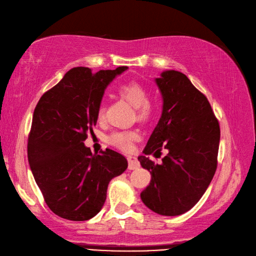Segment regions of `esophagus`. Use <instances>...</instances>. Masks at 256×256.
I'll list each match as a JSON object with an SVG mask.
<instances>
[{
	"label": "esophagus",
	"instance_id": "esophagus-1",
	"mask_svg": "<svg viewBox=\"0 0 256 256\" xmlns=\"http://www.w3.org/2000/svg\"><path fill=\"white\" fill-rule=\"evenodd\" d=\"M127 159H128V164H128L129 170H136V168H138V166H140V162L138 161L136 157H134V156H128Z\"/></svg>",
	"mask_w": 256,
	"mask_h": 256
}]
</instances>
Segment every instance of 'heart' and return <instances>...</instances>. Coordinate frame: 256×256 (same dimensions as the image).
Listing matches in <instances>:
<instances>
[{
    "instance_id": "1",
    "label": "heart",
    "mask_w": 256,
    "mask_h": 256,
    "mask_svg": "<svg viewBox=\"0 0 256 256\" xmlns=\"http://www.w3.org/2000/svg\"><path fill=\"white\" fill-rule=\"evenodd\" d=\"M120 97L134 106L136 118L140 120H148L154 112V104L148 99V92L141 83L130 81L122 84L118 90ZM104 106L102 104L97 112V118L102 120L104 118ZM138 136V130H122L114 131L109 136L108 141L120 150H129L131 144Z\"/></svg>"
}]
</instances>
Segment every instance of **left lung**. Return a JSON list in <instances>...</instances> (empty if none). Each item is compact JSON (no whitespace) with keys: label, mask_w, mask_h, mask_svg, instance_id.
Instances as JSON below:
<instances>
[{"label":"left lung","mask_w":256,"mask_h":256,"mask_svg":"<svg viewBox=\"0 0 256 256\" xmlns=\"http://www.w3.org/2000/svg\"><path fill=\"white\" fill-rule=\"evenodd\" d=\"M154 81L164 106L145 156L138 157L152 175L141 200L154 212L180 216L198 202L216 173L220 126L206 96L187 76L166 70ZM162 146L168 154L154 164L146 154L160 156Z\"/></svg>","instance_id":"left-lung-1"}]
</instances>
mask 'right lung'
<instances>
[{"mask_svg": "<svg viewBox=\"0 0 256 256\" xmlns=\"http://www.w3.org/2000/svg\"><path fill=\"white\" fill-rule=\"evenodd\" d=\"M127 68L92 74L88 67H74L35 108L28 164L46 204L60 218L85 221L95 216L104 204L108 184L128 166L118 152L106 148L92 154L84 145L97 122L104 90Z\"/></svg>", "mask_w": 256, "mask_h": 256, "instance_id": "1", "label": "right lung"}]
</instances>
